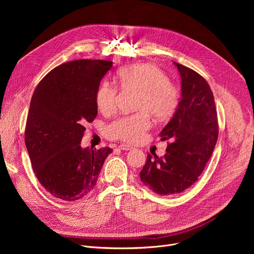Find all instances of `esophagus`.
<instances>
[{"mask_svg": "<svg viewBox=\"0 0 254 254\" xmlns=\"http://www.w3.org/2000/svg\"><path fill=\"white\" fill-rule=\"evenodd\" d=\"M119 148H120L121 150H123V151H130V150L133 149L131 146H129V144H125V143L120 144Z\"/></svg>", "mask_w": 254, "mask_h": 254, "instance_id": "obj_1", "label": "esophagus"}]
</instances>
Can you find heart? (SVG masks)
Returning <instances> with one entry per match:
<instances>
[{
  "mask_svg": "<svg viewBox=\"0 0 254 254\" xmlns=\"http://www.w3.org/2000/svg\"><path fill=\"white\" fill-rule=\"evenodd\" d=\"M118 78L121 87L139 91L135 107L140 111L119 117L108 124L105 133L110 138L139 141L152 127L150 114L157 121H165L177 111L181 98L180 88L158 66L151 63L127 65L118 72ZM118 88L115 85L107 81L99 84L95 103L100 113L111 114L116 108Z\"/></svg>",
  "mask_w": 254,
  "mask_h": 254,
  "instance_id": "obj_1",
  "label": "heart"
}]
</instances>
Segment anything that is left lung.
Segmentation results:
<instances>
[{
    "mask_svg": "<svg viewBox=\"0 0 254 254\" xmlns=\"http://www.w3.org/2000/svg\"><path fill=\"white\" fill-rule=\"evenodd\" d=\"M174 64L181 75L182 98L160 133L162 140H169L167 154L162 158L148 154L139 173L144 186L162 196L182 193L196 182L212 156L219 132L209 84L193 69Z\"/></svg>",
    "mask_w": 254,
    "mask_h": 254,
    "instance_id": "obj_1",
    "label": "left lung"
}]
</instances>
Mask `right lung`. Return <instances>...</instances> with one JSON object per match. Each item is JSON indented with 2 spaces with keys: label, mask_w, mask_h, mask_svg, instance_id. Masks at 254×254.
I'll use <instances>...</instances> for the list:
<instances>
[{
  "label": "right lung",
  "mask_w": 254,
  "mask_h": 254,
  "mask_svg": "<svg viewBox=\"0 0 254 254\" xmlns=\"http://www.w3.org/2000/svg\"><path fill=\"white\" fill-rule=\"evenodd\" d=\"M112 61L63 63L36 87L28 113L25 143L33 171L51 195L76 201L95 187L113 149H82L84 125L97 116L95 92Z\"/></svg>",
  "instance_id": "right-lung-1"
}]
</instances>
